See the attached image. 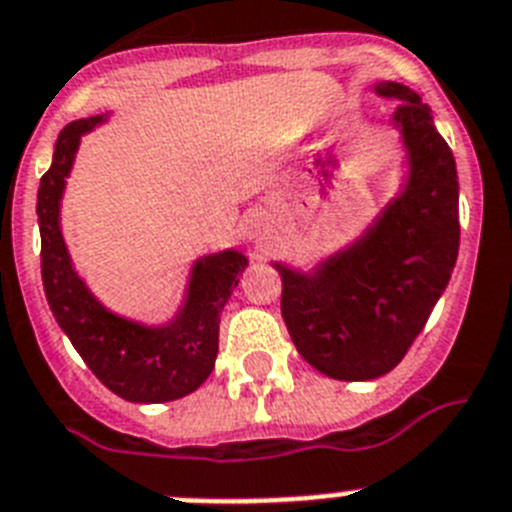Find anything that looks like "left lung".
Returning a JSON list of instances; mask_svg holds the SVG:
<instances>
[{
    "mask_svg": "<svg viewBox=\"0 0 512 512\" xmlns=\"http://www.w3.org/2000/svg\"><path fill=\"white\" fill-rule=\"evenodd\" d=\"M373 90L397 102L391 121L410 157L407 185L358 242L317 270L275 262L293 345L309 366L340 381L379 379L402 361L459 257V177L430 108L404 84Z\"/></svg>",
    "mask_w": 512,
    "mask_h": 512,
    "instance_id": "8db88e82",
    "label": "left lung"
}]
</instances>
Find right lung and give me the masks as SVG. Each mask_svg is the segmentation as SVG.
Segmentation results:
<instances>
[{"label":"right lung","mask_w":512,"mask_h":512,"mask_svg":"<svg viewBox=\"0 0 512 512\" xmlns=\"http://www.w3.org/2000/svg\"><path fill=\"white\" fill-rule=\"evenodd\" d=\"M105 121L92 115L59 133L53 162L38 188L41 275L48 306L71 345L102 384L128 402H172L195 391L211 376L219 353L221 311L247 268L239 250L206 255L193 265L185 304L172 322L144 327L108 311L71 268L61 237V195L77 157L79 141Z\"/></svg>","instance_id":"add662e5"}]
</instances>
